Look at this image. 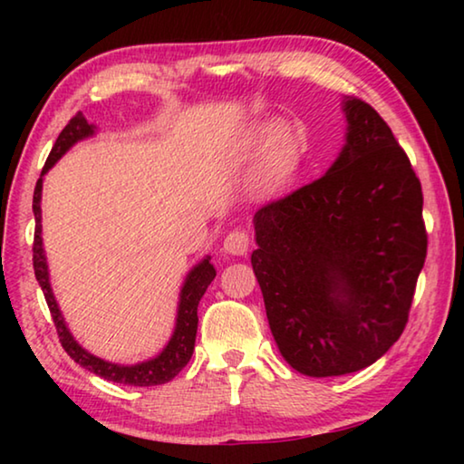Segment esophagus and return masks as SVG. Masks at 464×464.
<instances>
[{
    "label": "esophagus",
    "mask_w": 464,
    "mask_h": 464,
    "mask_svg": "<svg viewBox=\"0 0 464 464\" xmlns=\"http://www.w3.org/2000/svg\"><path fill=\"white\" fill-rule=\"evenodd\" d=\"M249 249V235L246 231H231L223 241V251L229 256H246Z\"/></svg>",
    "instance_id": "obj_1"
}]
</instances>
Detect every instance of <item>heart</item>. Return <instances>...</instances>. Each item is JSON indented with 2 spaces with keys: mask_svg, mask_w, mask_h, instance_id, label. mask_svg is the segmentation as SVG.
Listing matches in <instances>:
<instances>
[{
  "mask_svg": "<svg viewBox=\"0 0 464 464\" xmlns=\"http://www.w3.org/2000/svg\"><path fill=\"white\" fill-rule=\"evenodd\" d=\"M286 129L282 119H266L249 132V153L260 155L249 176V190L257 198H272L280 194L295 176L298 153Z\"/></svg>",
  "mask_w": 464,
  "mask_h": 464,
  "instance_id": "b5f03b06",
  "label": "heart"
}]
</instances>
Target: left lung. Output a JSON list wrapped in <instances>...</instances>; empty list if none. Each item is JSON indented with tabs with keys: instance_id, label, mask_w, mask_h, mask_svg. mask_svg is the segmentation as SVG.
<instances>
[{
	"instance_id": "left-lung-1",
	"label": "left lung",
	"mask_w": 464,
	"mask_h": 464,
	"mask_svg": "<svg viewBox=\"0 0 464 464\" xmlns=\"http://www.w3.org/2000/svg\"><path fill=\"white\" fill-rule=\"evenodd\" d=\"M342 110L345 143L325 176L254 217L251 266L274 342L319 379L387 354L428 249L421 184L389 124L358 98Z\"/></svg>"
}]
</instances>
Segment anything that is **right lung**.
Wrapping results in <instances>:
<instances>
[{"mask_svg": "<svg viewBox=\"0 0 464 464\" xmlns=\"http://www.w3.org/2000/svg\"><path fill=\"white\" fill-rule=\"evenodd\" d=\"M96 124H90L85 121L82 112H77L65 129L61 130V135L54 140V145L49 153V160H46L43 174L38 178L36 188H34V198H33V213L36 218V229H34V246H33V262H34V276L41 285L46 304H49L51 315L54 321V327H57L61 345L65 352L72 356L77 364L83 366L85 371L102 376V379L121 382V384H130V387H153V384H163L169 382L174 376L182 371V368L190 362L192 352H194V342H196V329H198V303L202 295L207 293L210 282L215 280L217 270L215 266L210 264V256H204L202 260L192 266V270L186 274L184 285L179 288V301H178V313H176V325L174 334H171L169 342L166 348H163L160 354L143 360V362L137 364H116L108 362L104 358H98L90 354L88 350L82 348L73 334L69 332L65 324V317L59 309L57 298H54L53 286H51V276H49V264H46L44 256V246H43V182L44 174L49 171L54 163H57L63 155H65L69 149L75 143H80L83 139H90L96 135Z\"/></svg>", "mask_w": 464, "mask_h": 464, "instance_id": "add662e5", "label": "right lung"}]
</instances>
